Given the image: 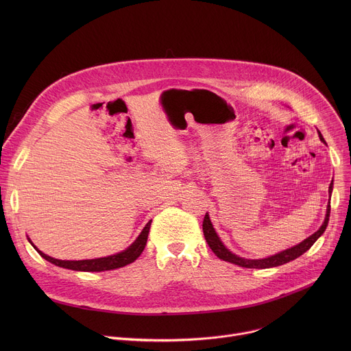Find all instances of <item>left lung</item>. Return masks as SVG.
<instances>
[{"label":"left lung","instance_id":"8db88e82","mask_svg":"<svg viewBox=\"0 0 351 351\" xmlns=\"http://www.w3.org/2000/svg\"><path fill=\"white\" fill-rule=\"evenodd\" d=\"M321 140H324L321 137ZM332 189H333V180L332 183L329 184V194L332 193ZM329 215H330V202H329V206H328V210H326V217H325V221L322 223V226L314 233L311 234L310 237H307L306 240H303L300 244L291 247V248H287L285 250V252H280L272 257H268V258H263V260H245V258H241V257H237L236 254H233L232 252H229V250L222 244V241L219 240L218 234L215 233L214 228H213V223L210 221V217L208 214H206L204 217V221H203V232H204V237L210 245V248L214 252V254L223 260V261H228L230 264H234V265H239V267H243V268H258V269H264V268H272V267H279V265H283L286 263H290L293 260H295L297 257L303 256L307 250L311 248V245L318 240V237L325 232L326 226H328V222H329Z\"/></svg>","mask_w":351,"mask_h":351}]
</instances>
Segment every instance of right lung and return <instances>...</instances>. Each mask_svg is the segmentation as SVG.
<instances>
[{"label":"right lung","instance_id":"right-lung-1","mask_svg":"<svg viewBox=\"0 0 351 351\" xmlns=\"http://www.w3.org/2000/svg\"><path fill=\"white\" fill-rule=\"evenodd\" d=\"M149 226H152V221H149L145 228L141 230V233L138 234V237L136 239V241L126 248L125 252L115 254V256H110V257H104V258H95V260H82V261H62V260H57L49 256H45L44 253L38 252V254L45 258L47 261H49L51 264L57 265V267H62L66 269H72V271H84V272H101V271H110V269H117L121 267H125L128 264H132L133 261H136L140 254L143 253V250L145 247L147 243V237H148V232H149ZM30 241V240H29Z\"/></svg>","mask_w":351,"mask_h":351}]
</instances>
